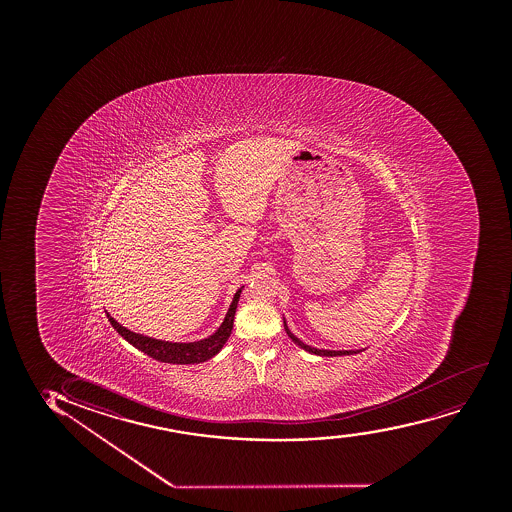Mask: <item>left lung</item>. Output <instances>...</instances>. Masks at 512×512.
I'll return each instance as SVG.
<instances>
[{
  "instance_id": "1",
  "label": "left lung",
  "mask_w": 512,
  "mask_h": 512,
  "mask_svg": "<svg viewBox=\"0 0 512 512\" xmlns=\"http://www.w3.org/2000/svg\"><path fill=\"white\" fill-rule=\"evenodd\" d=\"M283 326H285V331H287V335L292 338L294 343H297L300 348H304L306 352L314 353V355H321V357H338V355H353V353L362 352V350H341V352H336V350H319V348L309 347L306 343H302V341L297 338V336L292 335V331L288 329L287 323L283 321Z\"/></svg>"
}]
</instances>
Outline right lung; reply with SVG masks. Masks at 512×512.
<instances>
[{
  "mask_svg": "<svg viewBox=\"0 0 512 512\" xmlns=\"http://www.w3.org/2000/svg\"><path fill=\"white\" fill-rule=\"evenodd\" d=\"M241 292L242 288L235 292L234 300H232L229 312L225 316L224 323L220 324V328L205 340L193 341V343H171V341L155 340L150 336L138 335V333H133L130 329L124 328L116 319L112 318L111 314H107V319L112 324V328L116 329L124 340L141 350V352L147 353L148 357H152V359L167 362V364H200V362L215 357L224 347L225 341L229 340L232 328H234L235 309H237Z\"/></svg>",
  "mask_w": 512,
  "mask_h": 512,
  "instance_id": "1",
  "label": "right lung"
}]
</instances>
